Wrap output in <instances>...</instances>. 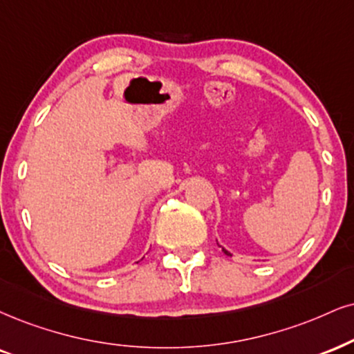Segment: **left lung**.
Here are the masks:
<instances>
[{"mask_svg":"<svg viewBox=\"0 0 354 354\" xmlns=\"http://www.w3.org/2000/svg\"><path fill=\"white\" fill-rule=\"evenodd\" d=\"M223 252H225V254H230V252H228V251H225V250H223Z\"/></svg>","mask_w":354,"mask_h":354,"instance_id":"8db88e82","label":"left lung"}]
</instances>
